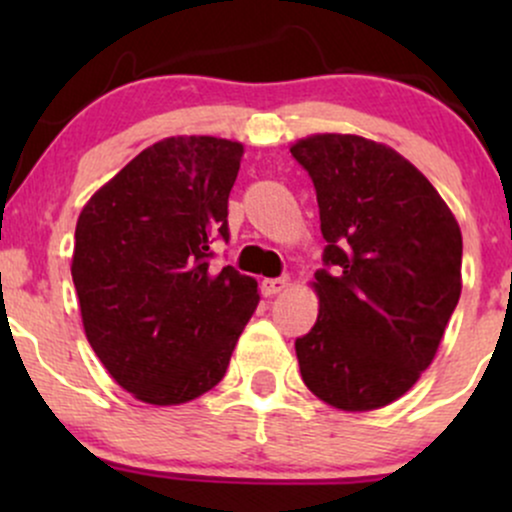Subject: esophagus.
I'll use <instances>...</instances> for the list:
<instances>
[{"instance_id":"obj_1","label":"esophagus","mask_w":512,"mask_h":512,"mask_svg":"<svg viewBox=\"0 0 512 512\" xmlns=\"http://www.w3.org/2000/svg\"><path fill=\"white\" fill-rule=\"evenodd\" d=\"M289 289V276H279V279H264L262 293L264 296H276V293Z\"/></svg>"}]
</instances>
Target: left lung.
Listing matches in <instances>:
<instances>
[{
	"mask_svg": "<svg viewBox=\"0 0 512 512\" xmlns=\"http://www.w3.org/2000/svg\"><path fill=\"white\" fill-rule=\"evenodd\" d=\"M291 154L313 178L325 264L303 383L342 411H373L431 366L462 291V233L419 168L358 134H310Z\"/></svg>",
	"mask_w": 512,
	"mask_h": 512,
	"instance_id": "1",
	"label": "left lung"
}]
</instances>
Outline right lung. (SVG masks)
Here are the masks:
<instances>
[{
	"label": "right lung",
	"instance_id": "add662e5",
	"mask_svg": "<svg viewBox=\"0 0 512 512\" xmlns=\"http://www.w3.org/2000/svg\"><path fill=\"white\" fill-rule=\"evenodd\" d=\"M240 158L231 139H161L76 221L72 279L86 339L139 402L173 407L219 385L260 303L252 276L209 269L211 240H228Z\"/></svg>",
	"mask_w": 512,
	"mask_h": 512
}]
</instances>
